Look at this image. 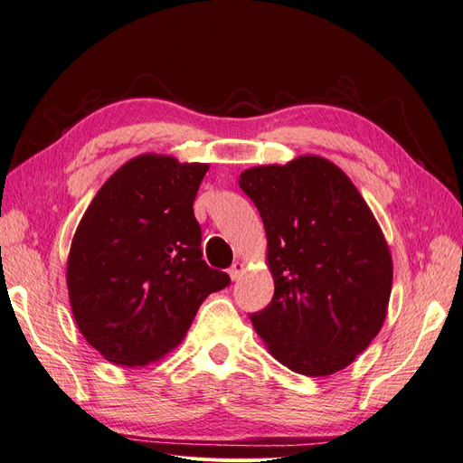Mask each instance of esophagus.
<instances>
[{
  "mask_svg": "<svg viewBox=\"0 0 463 463\" xmlns=\"http://www.w3.org/2000/svg\"><path fill=\"white\" fill-rule=\"evenodd\" d=\"M241 272H243V262H233L230 266V270H228V274H230V278L233 279V282L241 276Z\"/></svg>",
  "mask_w": 463,
  "mask_h": 463,
  "instance_id": "34e87169",
  "label": "esophagus"
}]
</instances>
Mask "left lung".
<instances>
[{
    "label": "left lung",
    "mask_w": 463,
    "mask_h": 463,
    "mask_svg": "<svg viewBox=\"0 0 463 463\" xmlns=\"http://www.w3.org/2000/svg\"><path fill=\"white\" fill-rule=\"evenodd\" d=\"M269 240L274 298L249 315L288 369L326 376L365 352L386 318L392 257L359 191L338 165L301 156L240 175Z\"/></svg>",
    "instance_id": "left-lung-1"
}]
</instances>
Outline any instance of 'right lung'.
<instances>
[{
    "label": "right lung",
    "instance_id": "1",
    "mask_svg": "<svg viewBox=\"0 0 463 463\" xmlns=\"http://www.w3.org/2000/svg\"><path fill=\"white\" fill-rule=\"evenodd\" d=\"M208 164L143 154L80 218L67 260L77 326L108 361L145 367L184 340L201 303L230 284L203 260L193 213Z\"/></svg>",
    "mask_w": 463,
    "mask_h": 463
}]
</instances>
